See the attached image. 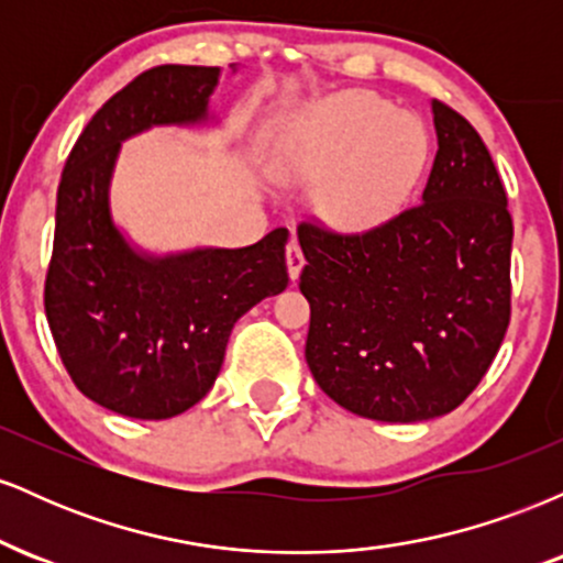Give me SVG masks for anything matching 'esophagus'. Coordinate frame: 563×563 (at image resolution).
I'll list each match as a JSON object with an SVG mask.
<instances>
[{
	"instance_id": "34e87169",
	"label": "esophagus",
	"mask_w": 563,
	"mask_h": 563,
	"mask_svg": "<svg viewBox=\"0 0 563 563\" xmlns=\"http://www.w3.org/2000/svg\"><path fill=\"white\" fill-rule=\"evenodd\" d=\"M286 262H288V275L290 280H299L301 275V267H303V254H301V245L299 241H290L288 249H286Z\"/></svg>"
}]
</instances>
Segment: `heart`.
<instances>
[{"label":"heart","mask_w":563,"mask_h":563,"mask_svg":"<svg viewBox=\"0 0 563 563\" xmlns=\"http://www.w3.org/2000/svg\"><path fill=\"white\" fill-rule=\"evenodd\" d=\"M429 129L371 92L346 89L307 113L280 142L275 166L321 179L320 217L333 230L371 232L402 211L429 164Z\"/></svg>","instance_id":"heart-1"}]
</instances>
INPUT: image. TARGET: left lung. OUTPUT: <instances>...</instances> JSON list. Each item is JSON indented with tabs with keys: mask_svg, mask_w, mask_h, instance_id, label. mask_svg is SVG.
Wrapping results in <instances>:
<instances>
[{
	"mask_svg": "<svg viewBox=\"0 0 563 563\" xmlns=\"http://www.w3.org/2000/svg\"><path fill=\"white\" fill-rule=\"evenodd\" d=\"M431 113L439 151L421 203L360 235L299 224L307 365L333 402L373 421L455 410L510 320L506 187L461 113L439 100Z\"/></svg>",
	"mask_w": 563,
	"mask_h": 563,
	"instance_id": "1",
	"label": "left lung"
}]
</instances>
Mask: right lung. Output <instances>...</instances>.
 I'll return each mask as SVG.
<instances>
[{"label":"right lung","instance_id":"obj_1","mask_svg":"<svg viewBox=\"0 0 563 563\" xmlns=\"http://www.w3.org/2000/svg\"><path fill=\"white\" fill-rule=\"evenodd\" d=\"M219 68L158 66L129 81L76 140L57 187L44 312L70 380L126 418L164 421L209 394L232 325L288 286V230L245 249L156 256L111 214L121 142L151 126L209 121Z\"/></svg>","mask_w":563,"mask_h":563}]
</instances>
